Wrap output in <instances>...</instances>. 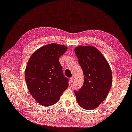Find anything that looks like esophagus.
I'll use <instances>...</instances> for the list:
<instances>
[{"label": "esophagus", "mask_w": 132, "mask_h": 132, "mask_svg": "<svg viewBox=\"0 0 132 132\" xmlns=\"http://www.w3.org/2000/svg\"><path fill=\"white\" fill-rule=\"evenodd\" d=\"M73 79H74V78H73V77H70V82H73Z\"/></svg>", "instance_id": "1"}]
</instances>
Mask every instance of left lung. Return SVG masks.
<instances>
[{"label":"left lung","mask_w":132,"mask_h":132,"mask_svg":"<svg viewBox=\"0 0 132 132\" xmlns=\"http://www.w3.org/2000/svg\"><path fill=\"white\" fill-rule=\"evenodd\" d=\"M75 52L84 75L83 86L75 91L77 102L85 109H95L106 99L111 88V69L101 52L92 46H77Z\"/></svg>","instance_id":"obj_1"}]
</instances>
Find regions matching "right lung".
Masks as SVG:
<instances>
[{
	"label": "right lung",
	"instance_id": "right-lung-1",
	"mask_svg": "<svg viewBox=\"0 0 132 132\" xmlns=\"http://www.w3.org/2000/svg\"><path fill=\"white\" fill-rule=\"evenodd\" d=\"M68 47L51 43L36 50L27 64L24 77L32 97L43 106L57 103L68 86V79L63 74L59 57Z\"/></svg>",
	"mask_w": 132,
	"mask_h": 132
}]
</instances>
